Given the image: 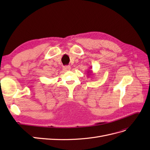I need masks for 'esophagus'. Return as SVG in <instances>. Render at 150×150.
Returning <instances> with one entry per match:
<instances>
[{
    "label": "esophagus",
    "mask_w": 150,
    "mask_h": 150,
    "mask_svg": "<svg viewBox=\"0 0 150 150\" xmlns=\"http://www.w3.org/2000/svg\"><path fill=\"white\" fill-rule=\"evenodd\" d=\"M71 67L69 66H64V67H63V70H64V71H69L71 70Z\"/></svg>",
    "instance_id": "esophagus-1"
}]
</instances>
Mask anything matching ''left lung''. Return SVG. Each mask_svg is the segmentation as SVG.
<instances>
[{"label":"left lung","instance_id":"8db88e82","mask_svg":"<svg viewBox=\"0 0 150 150\" xmlns=\"http://www.w3.org/2000/svg\"><path fill=\"white\" fill-rule=\"evenodd\" d=\"M88 73H89L88 75H90V74H91V73H92V71H90V70H89Z\"/></svg>","mask_w":150,"mask_h":150}]
</instances>
